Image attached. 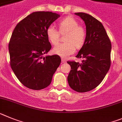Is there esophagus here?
I'll use <instances>...</instances> for the list:
<instances>
[{
    "mask_svg": "<svg viewBox=\"0 0 122 122\" xmlns=\"http://www.w3.org/2000/svg\"><path fill=\"white\" fill-rule=\"evenodd\" d=\"M61 60H62V62H63V63H64V62H66V60H65V59H64V58H61Z\"/></svg>",
    "mask_w": 122,
    "mask_h": 122,
    "instance_id": "obj_1",
    "label": "esophagus"
}]
</instances>
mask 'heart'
I'll return each instance as SVG.
<instances>
[{"label": "heart", "instance_id": "heart-1", "mask_svg": "<svg viewBox=\"0 0 122 122\" xmlns=\"http://www.w3.org/2000/svg\"><path fill=\"white\" fill-rule=\"evenodd\" d=\"M59 31L53 26H50L46 30L48 41L53 45L58 43L60 32L66 33L65 43H58L53 48V52L62 58H66L74 53L76 47L78 49L84 45L86 39V31L84 27L79 25V22L72 16H66L58 23Z\"/></svg>", "mask_w": 122, "mask_h": 122}]
</instances>
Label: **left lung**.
Instances as JSON below:
<instances>
[{
  "label": "left lung",
  "instance_id": "8db88e82",
  "mask_svg": "<svg viewBox=\"0 0 122 122\" xmlns=\"http://www.w3.org/2000/svg\"><path fill=\"white\" fill-rule=\"evenodd\" d=\"M86 26L85 43L76 56L81 62L68 61L71 71L67 77L70 87L84 93L99 85L111 67V42L102 23L85 13H76Z\"/></svg>",
  "mask_w": 122,
  "mask_h": 122
}]
</instances>
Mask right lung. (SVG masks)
Here are the masks:
<instances>
[{"label":"right lung","mask_w":122,"mask_h":122,"mask_svg":"<svg viewBox=\"0 0 122 122\" xmlns=\"http://www.w3.org/2000/svg\"><path fill=\"white\" fill-rule=\"evenodd\" d=\"M59 17L51 11H36L19 22L13 31L8 44L10 66L28 88L47 87L61 63L57 55L43 56L51 48L46 30Z\"/></svg>","instance_id":"right-lung-1"}]
</instances>
